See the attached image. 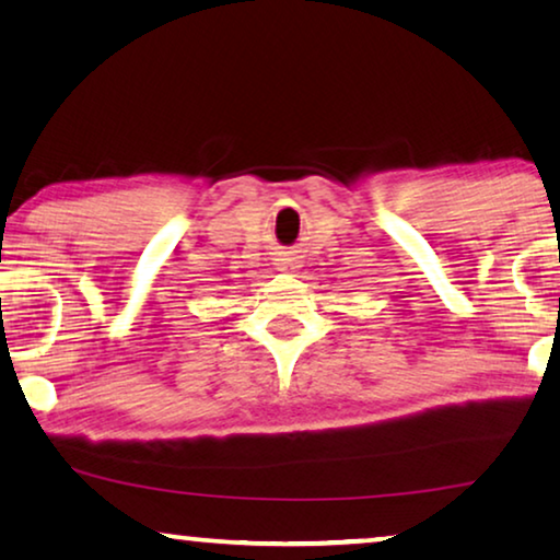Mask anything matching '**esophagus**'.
Segmentation results:
<instances>
[{"label":"esophagus","mask_w":560,"mask_h":560,"mask_svg":"<svg viewBox=\"0 0 560 560\" xmlns=\"http://www.w3.org/2000/svg\"><path fill=\"white\" fill-rule=\"evenodd\" d=\"M299 261H296V258L294 256H283V258H279V269L281 271H294V269H299V266H296Z\"/></svg>","instance_id":"34e87169"}]
</instances>
